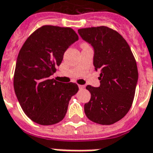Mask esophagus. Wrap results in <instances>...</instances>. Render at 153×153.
I'll return each instance as SVG.
<instances>
[{
  "label": "esophagus",
  "mask_w": 153,
  "mask_h": 153,
  "mask_svg": "<svg viewBox=\"0 0 153 153\" xmlns=\"http://www.w3.org/2000/svg\"><path fill=\"white\" fill-rule=\"evenodd\" d=\"M79 88L80 90H83L85 88V86H84V85H79Z\"/></svg>",
  "instance_id": "1"
}]
</instances>
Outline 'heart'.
I'll return each mask as SVG.
<instances>
[{"label":"heart","instance_id":"obj_1","mask_svg":"<svg viewBox=\"0 0 153 153\" xmlns=\"http://www.w3.org/2000/svg\"><path fill=\"white\" fill-rule=\"evenodd\" d=\"M83 44H85V43H83Z\"/></svg>","mask_w":153,"mask_h":153}]
</instances>
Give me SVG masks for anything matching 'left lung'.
I'll return each mask as SVG.
<instances>
[{
	"instance_id": "left-lung-1",
	"label": "left lung",
	"mask_w": 153,
	"mask_h": 153,
	"mask_svg": "<svg viewBox=\"0 0 153 153\" xmlns=\"http://www.w3.org/2000/svg\"><path fill=\"white\" fill-rule=\"evenodd\" d=\"M78 32L94 48L93 65L101 72L100 87H86L91 99L85 103L84 112L97 124L112 125L132 106L138 78L136 60L125 38L112 28L100 26Z\"/></svg>"
}]
</instances>
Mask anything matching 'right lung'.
<instances>
[{"label": "right lung", "instance_id": "add662e5", "mask_svg": "<svg viewBox=\"0 0 153 153\" xmlns=\"http://www.w3.org/2000/svg\"><path fill=\"white\" fill-rule=\"evenodd\" d=\"M79 39L71 28L44 25L32 33L19 52L14 88L24 112L33 121L51 125L61 121L76 83L51 79L63 60L65 51Z\"/></svg>", "mask_w": 153, "mask_h": 153}]
</instances>
